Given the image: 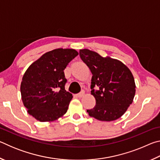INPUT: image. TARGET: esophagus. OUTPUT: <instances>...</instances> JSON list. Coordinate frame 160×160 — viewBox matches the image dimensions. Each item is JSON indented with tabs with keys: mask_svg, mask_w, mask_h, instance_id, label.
I'll return each instance as SVG.
<instances>
[{
	"mask_svg": "<svg viewBox=\"0 0 160 160\" xmlns=\"http://www.w3.org/2000/svg\"><path fill=\"white\" fill-rule=\"evenodd\" d=\"M84 94H85V92L82 91V92H81L77 94L76 95H77L78 97H79V98H81V97H82L84 96Z\"/></svg>",
	"mask_w": 160,
	"mask_h": 160,
	"instance_id": "obj_1",
	"label": "esophagus"
}]
</instances>
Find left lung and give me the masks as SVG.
I'll return each instance as SVG.
<instances>
[{
    "mask_svg": "<svg viewBox=\"0 0 160 160\" xmlns=\"http://www.w3.org/2000/svg\"><path fill=\"white\" fill-rule=\"evenodd\" d=\"M80 56L92 74L91 94L96 100L94 107L87 112L91 117L102 121L119 118L132 104L135 94L131 71L117 59L102 57L87 48L80 50ZM97 86L99 91L94 90Z\"/></svg>",
    "mask_w": 160,
    "mask_h": 160,
    "instance_id": "8db88e82",
    "label": "left lung"
}]
</instances>
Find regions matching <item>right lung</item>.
<instances>
[{
    "instance_id": "add662e5",
    "label": "right lung",
    "mask_w": 160,
    "mask_h": 160,
    "mask_svg": "<svg viewBox=\"0 0 160 160\" xmlns=\"http://www.w3.org/2000/svg\"><path fill=\"white\" fill-rule=\"evenodd\" d=\"M78 55L72 48H56L43 54L27 69L20 85L22 100L37 121H53L67 112L72 95L65 90L63 70Z\"/></svg>"
}]
</instances>
